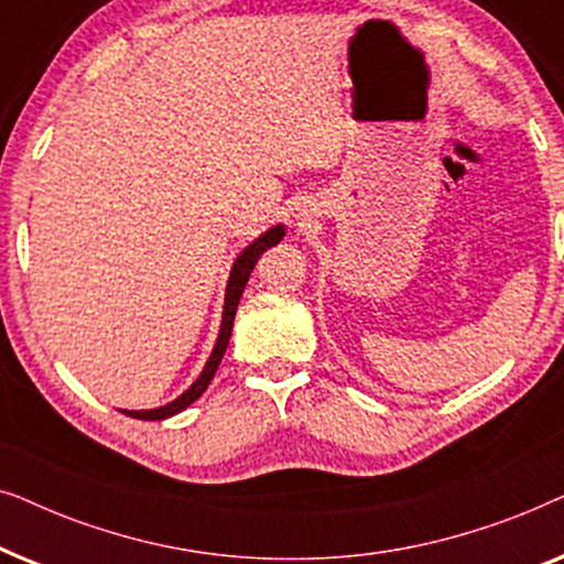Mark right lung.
I'll use <instances>...</instances> for the list:
<instances>
[{"label": "right lung", "mask_w": 564, "mask_h": 564, "mask_svg": "<svg viewBox=\"0 0 564 564\" xmlns=\"http://www.w3.org/2000/svg\"><path fill=\"white\" fill-rule=\"evenodd\" d=\"M284 230H288V228H284L282 223H276V226L267 228L259 238H253V241L246 246V249L236 257L234 267H230V274H228L226 297H223V300H226V303H223V321H220L218 338H215V346H213L210 357H207L203 372H199L197 380L192 382L189 388L184 390L180 398H174L172 403L151 408V411H126V408H122L120 413L130 415V419H141V421H164V419H172V415H176V413H182L184 408L192 405L199 395H203V392L207 390V384H210V380L215 377V372H218L223 354H226V349H228L230 330H234V318H236V311H238V300H241V295H243L246 282H249V276L253 272V267H257V261H259L261 253H264L267 249H272V246H276V243L282 241Z\"/></svg>", "instance_id": "1"}]
</instances>
